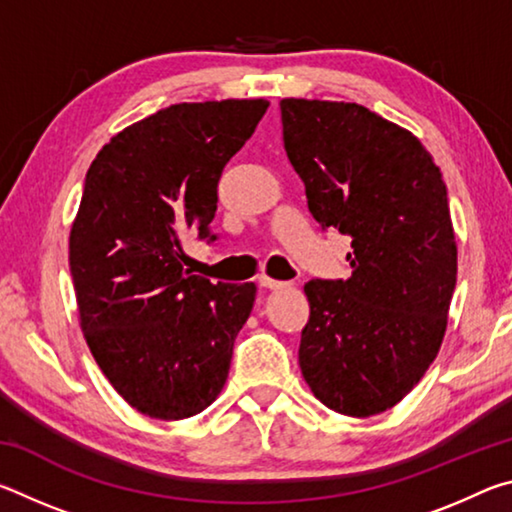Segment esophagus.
<instances>
[{
	"instance_id": "1",
	"label": "esophagus",
	"mask_w": 512,
	"mask_h": 512,
	"mask_svg": "<svg viewBox=\"0 0 512 512\" xmlns=\"http://www.w3.org/2000/svg\"><path fill=\"white\" fill-rule=\"evenodd\" d=\"M257 282H259V287H264V289H284V287H287V282L273 280V277H268V275H262Z\"/></svg>"
}]
</instances>
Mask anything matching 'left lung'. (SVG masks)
Masks as SVG:
<instances>
[{
    "instance_id": "obj_1",
    "label": "left lung",
    "mask_w": 512,
    "mask_h": 512,
    "mask_svg": "<svg viewBox=\"0 0 512 512\" xmlns=\"http://www.w3.org/2000/svg\"><path fill=\"white\" fill-rule=\"evenodd\" d=\"M284 151L323 228L352 237L348 280H309L302 377L327 409L370 418L438 357L458 250L440 169L406 128L359 103L282 99Z\"/></svg>"
}]
</instances>
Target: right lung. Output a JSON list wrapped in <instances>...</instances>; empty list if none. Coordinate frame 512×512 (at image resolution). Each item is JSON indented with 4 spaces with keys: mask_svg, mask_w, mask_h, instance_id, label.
I'll use <instances>...</instances> for the list:
<instances>
[{
    "mask_svg": "<svg viewBox=\"0 0 512 512\" xmlns=\"http://www.w3.org/2000/svg\"><path fill=\"white\" fill-rule=\"evenodd\" d=\"M266 108L173 103L110 137L85 176L69 232L79 323L112 388L153 420L192 418L219 397L253 311L255 282L185 271L180 237H210L221 171Z\"/></svg>",
    "mask_w": 512,
    "mask_h": 512,
    "instance_id": "add662e5",
    "label": "right lung"
}]
</instances>
